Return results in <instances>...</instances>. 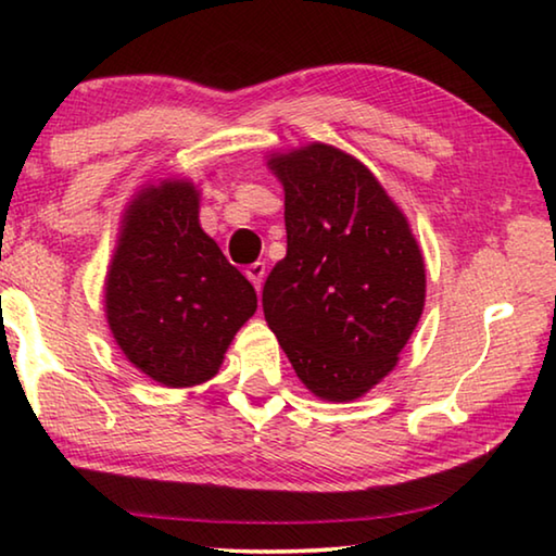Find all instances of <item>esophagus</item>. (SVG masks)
I'll list each match as a JSON object with an SVG mask.
<instances>
[{
    "instance_id": "1",
    "label": "esophagus",
    "mask_w": 556,
    "mask_h": 556,
    "mask_svg": "<svg viewBox=\"0 0 556 556\" xmlns=\"http://www.w3.org/2000/svg\"><path fill=\"white\" fill-rule=\"evenodd\" d=\"M244 275H248V279L255 285V289L260 291L262 289V281H265V275H267V267L265 262H255V265H250L248 269H244Z\"/></svg>"
}]
</instances>
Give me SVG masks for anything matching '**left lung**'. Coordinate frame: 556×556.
<instances>
[{"label":"left lung","mask_w":556,"mask_h":556,"mask_svg":"<svg viewBox=\"0 0 556 556\" xmlns=\"http://www.w3.org/2000/svg\"><path fill=\"white\" fill-rule=\"evenodd\" d=\"M285 184L287 257L262 289L291 368L328 402L388 375L425 308V260L397 205L357 159L312 144L271 159Z\"/></svg>","instance_id":"8db88e82"}]
</instances>
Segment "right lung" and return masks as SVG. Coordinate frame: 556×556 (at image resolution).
<instances>
[{
	"instance_id": "1",
	"label": "right lung",
	"mask_w": 556,
	"mask_h": 556,
	"mask_svg": "<svg viewBox=\"0 0 556 556\" xmlns=\"http://www.w3.org/2000/svg\"><path fill=\"white\" fill-rule=\"evenodd\" d=\"M108 324L135 368L166 388L218 372L257 294L199 225L186 181L144 188L125 215L108 271Z\"/></svg>"
}]
</instances>
